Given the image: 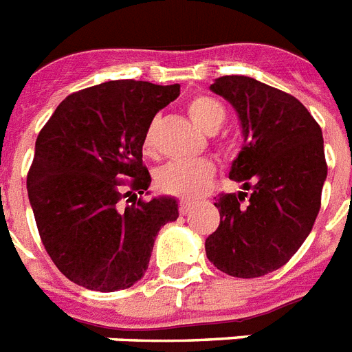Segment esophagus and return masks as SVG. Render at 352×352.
Instances as JSON below:
<instances>
[{"label": "esophagus", "instance_id": "esophagus-1", "mask_svg": "<svg viewBox=\"0 0 352 352\" xmlns=\"http://www.w3.org/2000/svg\"><path fill=\"white\" fill-rule=\"evenodd\" d=\"M194 208V203H190V201H182L179 203V212H182L183 216H187L188 212L192 210Z\"/></svg>", "mask_w": 352, "mask_h": 352}]
</instances>
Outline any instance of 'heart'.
<instances>
[{"instance_id":"obj_1","label":"heart","mask_w":352,"mask_h":352,"mask_svg":"<svg viewBox=\"0 0 352 352\" xmlns=\"http://www.w3.org/2000/svg\"><path fill=\"white\" fill-rule=\"evenodd\" d=\"M187 111L194 124L208 135L217 133L226 120L223 104L205 95L194 97L188 102ZM153 149H155V124H151L144 135V151L153 153ZM214 173L216 167L210 160H174L156 173V185L167 194L192 199L207 190Z\"/></svg>"}]
</instances>
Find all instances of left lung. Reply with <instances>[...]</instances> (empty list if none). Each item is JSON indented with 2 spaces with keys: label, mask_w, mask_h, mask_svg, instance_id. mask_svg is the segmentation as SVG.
Segmentation results:
<instances>
[{
  "label": "left lung",
  "mask_w": 352,
  "mask_h": 352,
  "mask_svg": "<svg viewBox=\"0 0 352 352\" xmlns=\"http://www.w3.org/2000/svg\"><path fill=\"white\" fill-rule=\"evenodd\" d=\"M210 91L237 113L243 147L228 173L241 190L214 203L221 221L205 252L232 277H263L292 259L315 225L327 178L322 129L297 98L252 77L225 75Z\"/></svg>",
  "instance_id": "left-lung-1"
}]
</instances>
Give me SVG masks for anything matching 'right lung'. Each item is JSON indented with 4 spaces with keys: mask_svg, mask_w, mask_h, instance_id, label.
<instances>
[{
    "mask_svg": "<svg viewBox=\"0 0 352 352\" xmlns=\"http://www.w3.org/2000/svg\"><path fill=\"white\" fill-rule=\"evenodd\" d=\"M178 95L179 84L109 80L72 93L41 129L28 199L46 252L72 283L104 293L131 287L149 266L160 228L178 219L170 196L122 207L118 179L129 176L138 194L149 188L144 135Z\"/></svg>",
    "mask_w": 352,
    "mask_h": 352,
    "instance_id": "add662e5",
    "label": "right lung"
}]
</instances>
